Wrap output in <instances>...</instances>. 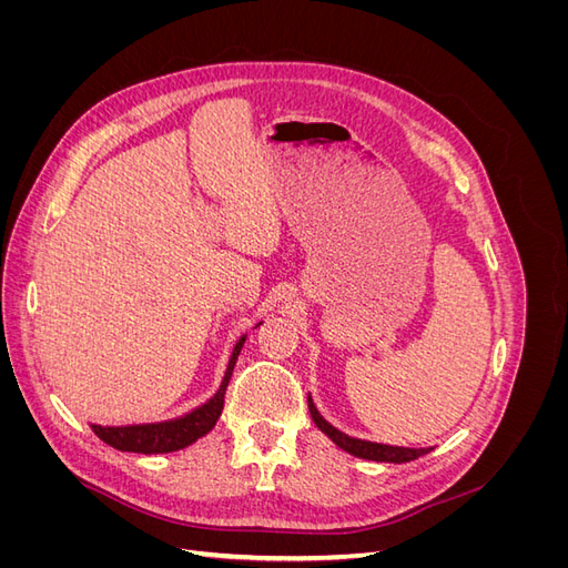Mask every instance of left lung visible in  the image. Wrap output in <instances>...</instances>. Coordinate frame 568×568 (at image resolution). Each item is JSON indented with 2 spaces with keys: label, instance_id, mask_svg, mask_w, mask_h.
Listing matches in <instances>:
<instances>
[{
  "label": "left lung",
  "instance_id": "left-lung-1",
  "mask_svg": "<svg viewBox=\"0 0 568 568\" xmlns=\"http://www.w3.org/2000/svg\"><path fill=\"white\" fill-rule=\"evenodd\" d=\"M307 409H311V417L317 424L320 432L329 438L332 443H336L341 450H346L353 457L359 459H372V462H393V464H403V462H412L426 453H432L434 448H403V445H386V443H374V440H363V438H353L348 434L338 432L336 426H332L326 422L320 409L315 407L313 398L307 395Z\"/></svg>",
  "mask_w": 568,
  "mask_h": 568
}]
</instances>
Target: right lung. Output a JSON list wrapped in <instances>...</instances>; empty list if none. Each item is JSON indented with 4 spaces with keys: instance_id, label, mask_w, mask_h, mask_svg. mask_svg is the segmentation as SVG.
<instances>
[{
    "instance_id": "right-lung-1",
    "label": "right lung",
    "mask_w": 568,
    "mask_h": 568,
    "mask_svg": "<svg viewBox=\"0 0 568 568\" xmlns=\"http://www.w3.org/2000/svg\"><path fill=\"white\" fill-rule=\"evenodd\" d=\"M263 324V322H257ZM255 324V326H257ZM246 336L236 341V346L230 355V365L225 372V379H222L217 393L211 400H205L196 409L186 412L182 417L168 419V422H153V424H128V426H101L90 424L92 432L104 440L111 448L120 453H142V455H163V453H175L186 448V445L196 443L205 434L213 432L222 415V405H225V390L230 384V376L234 372L236 357L244 348Z\"/></svg>"
}]
</instances>
